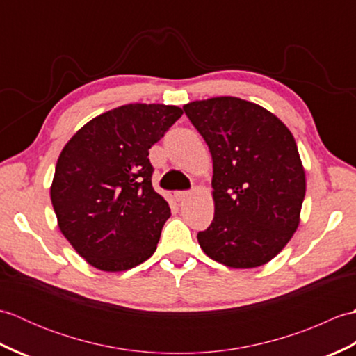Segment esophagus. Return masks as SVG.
I'll use <instances>...</instances> for the list:
<instances>
[{
    "label": "esophagus",
    "mask_w": 356,
    "mask_h": 356,
    "mask_svg": "<svg viewBox=\"0 0 356 356\" xmlns=\"http://www.w3.org/2000/svg\"><path fill=\"white\" fill-rule=\"evenodd\" d=\"M190 194H191L190 191H176V193H174V197H176L177 202H182V200H185Z\"/></svg>",
    "instance_id": "esophagus-1"
}]
</instances>
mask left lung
<instances>
[{"label":"left lung","mask_w":356,"mask_h":356,"mask_svg":"<svg viewBox=\"0 0 356 356\" xmlns=\"http://www.w3.org/2000/svg\"><path fill=\"white\" fill-rule=\"evenodd\" d=\"M213 156L214 218L199 245L225 266L268 263L297 231L306 177L297 143L270 111L238 97L186 104Z\"/></svg>","instance_id":"obj_1"}]
</instances>
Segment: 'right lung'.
Returning <instances> with one entry per match:
<instances>
[{
  "label": "right lung",
  "mask_w": 356,
  "mask_h": 356,
  "mask_svg": "<svg viewBox=\"0 0 356 356\" xmlns=\"http://www.w3.org/2000/svg\"><path fill=\"white\" fill-rule=\"evenodd\" d=\"M182 115L174 105H122L90 120L59 154L51 205L92 266L127 270L154 254L171 209L151 184L148 154Z\"/></svg>",
  "instance_id": "right-lung-1"
}]
</instances>
